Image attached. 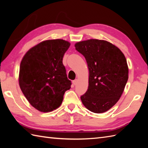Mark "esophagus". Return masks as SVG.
<instances>
[{
  "label": "esophagus",
  "mask_w": 148,
  "mask_h": 148,
  "mask_svg": "<svg viewBox=\"0 0 148 148\" xmlns=\"http://www.w3.org/2000/svg\"><path fill=\"white\" fill-rule=\"evenodd\" d=\"M72 83H73V84H74V85H76V84H77V79H76L74 80V81H73V82H72Z\"/></svg>",
  "instance_id": "1"
}]
</instances>
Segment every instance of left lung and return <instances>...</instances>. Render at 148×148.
<instances>
[{"label":"left lung","mask_w":148,"mask_h":148,"mask_svg":"<svg viewBox=\"0 0 148 148\" xmlns=\"http://www.w3.org/2000/svg\"><path fill=\"white\" fill-rule=\"evenodd\" d=\"M75 48L86 59L89 71L88 88L81 97L84 107L103 113L120 99L128 79V67L123 53L107 40L88 39Z\"/></svg>","instance_id":"8db88e82"}]
</instances>
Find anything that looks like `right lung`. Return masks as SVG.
<instances>
[{
    "label": "right lung",
    "instance_id": "add662e5",
    "mask_svg": "<svg viewBox=\"0 0 148 148\" xmlns=\"http://www.w3.org/2000/svg\"><path fill=\"white\" fill-rule=\"evenodd\" d=\"M71 43L64 39L46 40L31 48L22 58L18 81L30 104L42 112L62 104L71 88L62 60Z\"/></svg>",
    "mask_w": 148,
    "mask_h": 148
}]
</instances>
